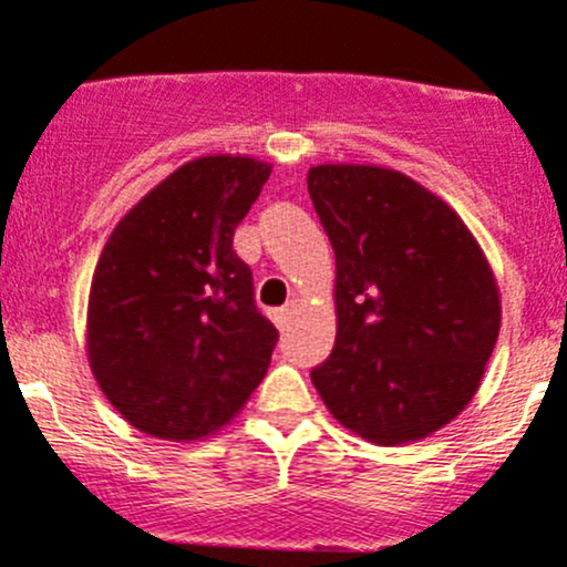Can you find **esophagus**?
I'll return each instance as SVG.
<instances>
[{"label": "esophagus", "mask_w": 567, "mask_h": 567, "mask_svg": "<svg viewBox=\"0 0 567 567\" xmlns=\"http://www.w3.org/2000/svg\"><path fill=\"white\" fill-rule=\"evenodd\" d=\"M291 313H295V302H286V306H281V308H276V311H272V322L278 324V328H286V324H289V319H291Z\"/></svg>", "instance_id": "obj_1"}]
</instances>
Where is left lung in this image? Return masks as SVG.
Returning <instances> with one entry per match:
<instances>
[{
	"label": "left lung",
	"mask_w": 567,
	"mask_h": 567,
	"mask_svg": "<svg viewBox=\"0 0 567 567\" xmlns=\"http://www.w3.org/2000/svg\"><path fill=\"white\" fill-rule=\"evenodd\" d=\"M308 195L336 254V344L311 380L347 430L380 446L450 424L498 339L493 272L430 189L372 165H317Z\"/></svg>",
	"instance_id": "obj_1"
}]
</instances>
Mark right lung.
I'll return each instance as SVG.
<instances>
[{"instance_id": "obj_1", "label": "right lung", "mask_w": 567, "mask_h": 567, "mask_svg": "<svg viewBox=\"0 0 567 567\" xmlns=\"http://www.w3.org/2000/svg\"><path fill=\"white\" fill-rule=\"evenodd\" d=\"M270 178L250 156H200L156 184L106 239L87 302V358L132 427L195 441L265 380L278 330L234 250Z\"/></svg>"}]
</instances>
